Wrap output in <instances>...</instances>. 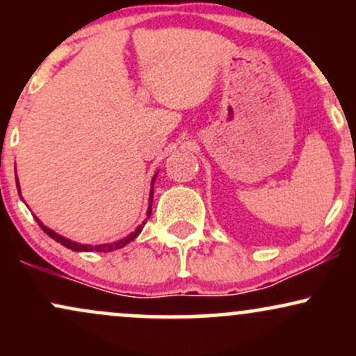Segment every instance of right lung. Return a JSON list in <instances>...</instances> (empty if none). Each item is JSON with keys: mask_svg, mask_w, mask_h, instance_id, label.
Wrapping results in <instances>:
<instances>
[{"mask_svg": "<svg viewBox=\"0 0 356 356\" xmlns=\"http://www.w3.org/2000/svg\"><path fill=\"white\" fill-rule=\"evenodd\" d=\"M18 182V181H16ZM16 187H18V184H16ZM154 192L150 191V202H152V197H154ZM150 212H152V206L149 207V214H147V218H150ZM38 220V219H36ZM38 224H40V227H42V229L47 232L48 236H50L51 239H55L56 243H60V244H63L65 248H68V249H72V251H97V252H108V251H113V249H120V248H124L125 244H129L130 241H134L137 238L138 234H140V231L144 229V224H140V226L137 227L136 231L132 232V234H129L127 236V238H124V239H120V241H117V243H113V244H100V246H83V244H79V243H73V241H70V239H65V238H61L60 234H56V232H53L51 229H48L47 226H43L42 222H40L38 220Z\"/></svg>", "mask_w": 356, "mask_h": 356, "instance_id": "1", "label": "right lung"}]
</instances>
